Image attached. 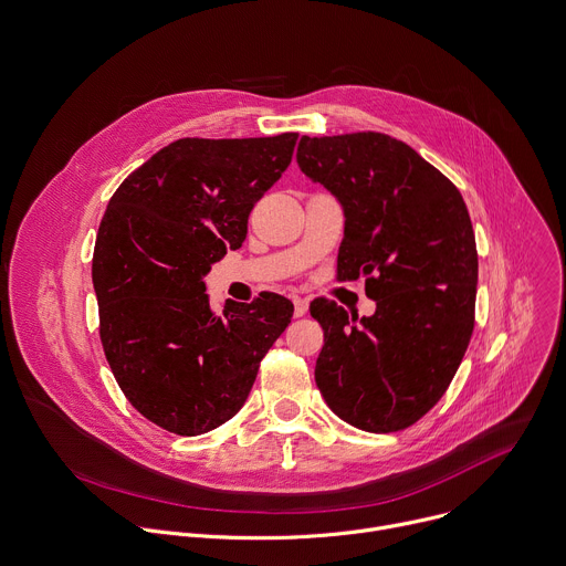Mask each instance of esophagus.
<instances>
[{
    "instance_id": "34e87169",
    "label": "esophagus",
    "mask_w": 566,
    "mask_h": 566,
    "mask_svg": "<svg viewBox=\"0 0 566 566\" xmlns=\"http://www.w3.org/2000/svg\"><path fill=\"white\" fill-rule=\"evenodd\" d=\"M308 311V302L304 297H293V315L302 317Z\"/></svg>"
}]
</instances>
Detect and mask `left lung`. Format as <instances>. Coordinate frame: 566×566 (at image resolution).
Masks as SVG:
<instances>
[{"instance_id":"left-lung-1","label":"left lung","mask_w":566,"mask_h":566,"mask_svg":"<svg viewBox=\"0 0 566 566\" xmlns=\"http://www.w3.org/2000/svg\"><path fill=\"white\" fill-rule=\"evenodd\" d=\"M300 170L345 208L338 280L365 277L369 317L311 302L325 332L315 382L349 426H415L446 394L474 329L476 244L465 201L410 145L380 132L302 136Z\"/></svg>"}]
</instances>
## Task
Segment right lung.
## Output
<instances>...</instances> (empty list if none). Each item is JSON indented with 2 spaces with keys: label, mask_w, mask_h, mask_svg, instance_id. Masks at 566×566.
<instances>
[{
  "label": "right lung",
  "mask_w": 566,
  "mask_h": 566,
  "mask_svg": "<svg viewBox=\"0 0 566 566\" xmlns=\"http://www.w3.org/2000/svg\"><path fill=\"white\" fill-rule=\"evenodd\" d=\"M295 143V132L179 138L109 199L92 262L101 343L127 400L158 428L197 437L232 419L289 327L293 304L277 293L214 313L203 275L247 239Z\"/></svg>",
  "instance_id": "right-lung-1"
}]
</instances>
